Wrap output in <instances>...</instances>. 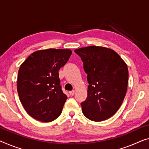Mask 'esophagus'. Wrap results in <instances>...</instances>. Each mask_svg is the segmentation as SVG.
Segmentation results:
<instances>
[{
	"instance_id": "34e87169",
	"label": "esophagus",
	"mask_w": 149,
	"mask_h": 149,
	"mask_svg": "<svg viewBox=\"0 0 149 149\" xmlns=\"http://www.w3.org/2000/svg\"><path fill=\"white\" fill-rule=\"evenodd\" d=\"M74 94H75V91L74 90L70 91V94L71 95V96H74Z\"/></svg>"
}]
</instances>
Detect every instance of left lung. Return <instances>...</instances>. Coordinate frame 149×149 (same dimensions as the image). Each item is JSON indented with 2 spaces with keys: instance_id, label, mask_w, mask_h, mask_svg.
<instances>
[{
  "instance_id": "8db88e82",
  "label": "left lung",
  "mask_w": 149,
  "mask_h": 149,
  "mask_svg": "<svg viewBox=\"0 0 149 149\" xmlns=\"http://www.w3.org/2000/svg\"><path fill=\"white\" fill-rule=\"evenodd\" d=\"M87 75L88 96L81 103L82 112L91 120L99 122L116 113L127 91L128 70L114 50L89 46L75 49Z\"/></svg>"
}]
</instances>
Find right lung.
Returning <instances> with one entry per match:
<instances>
[{
    "label": "right lung",
    "instance_id": "add662e5",
    "mask_svg": "<svg viewBox=\"0 0 149 149\" xmlns=\"http://www.w3.org/2000/svg\"><path fill=\"white\" fill-rule=\"evenodd\" d=\"M70 49L37 51L20 66L17 92L26 112L49 123L59 116L68 97L60 86L59 70L69 60Z\"/></svg>",
    "mask_w": 149,
    "mask_h": 149
}]
</instances>
